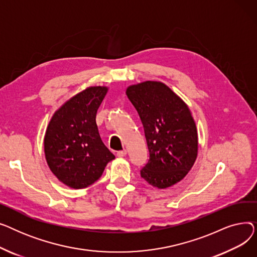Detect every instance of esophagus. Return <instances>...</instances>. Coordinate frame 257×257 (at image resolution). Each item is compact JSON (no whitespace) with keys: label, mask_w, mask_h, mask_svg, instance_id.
Instances as JSON below:
<instances>
[{"label":"esophagus","mask_w":257,"mask_h":257,"mask_svg":"<svg viewBox=\"0 0 257 257\" xmlns=\"http://www.w3.org/2000/svg\"><path fill=\"white\" fill-rule=\"evenodd\" d=\"M126 154H127V150H121V151L116 152L117 157H124V156H126Z\"/></svg>","instance_id":"1"}]
</instances>
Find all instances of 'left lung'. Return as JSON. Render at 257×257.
<instances>
[{
  "label": "left lung",
  "instance_id": "left-lung-1",
  "mask_svg": "<svg viewBox=\"0 0 257 257\" xmlns=\"http://www.w3.org/2000/svg\"><path fill=\"white\" fill-rule=\"evenodd\" d=\"M126 94L141 117L150 154L141 176L158 188L176 184L198 154V132L187 105L157 81L131 85Z\"/></svg>",
  "mask_w": 257,
  "mask_h": 257
}]
</instances>
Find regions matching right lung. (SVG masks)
Instances as JSON below:
<instances>
[{
  "instance_id": "add662e5",
  "label": "right lung",
  "mask_w": 257,
  "mask_h": 257,
  "mask_svg": "<svg viewBox=\"0 0 257 257\" xmlns=\"http://www.w3.org/2000/svg\"><path fill=\"white\" fill-rule=\"evenodd\" d=\"M108 88L91 86L54 113L45 136V155L52 173L65 185L85 188L96 182L114 155L103 144L96 115Z\"/></svg>"
}]
</instances>
